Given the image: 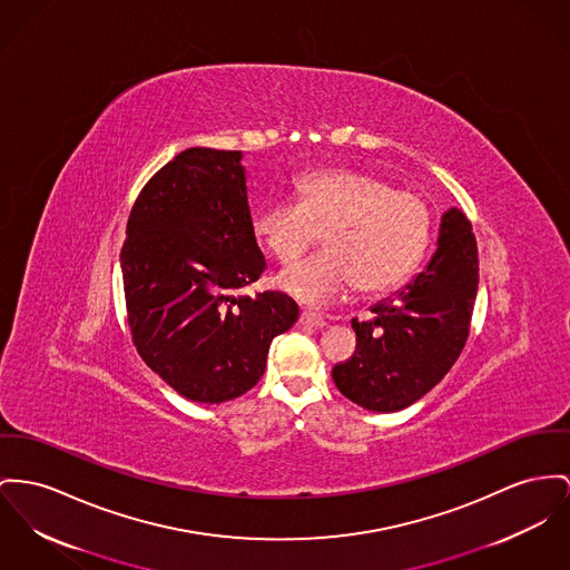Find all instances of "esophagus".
<instances>
[{
  "label": "esophagus",
  "instance_id": "1",
  "mask_svg": "<svg viewBox=\"0 0 570 570\" xmlns=\"http://www.w3.org/2000/svg\"><path fill=\"white\" fill-rule=\"evenodd\" d=\"M301 324L303 326H311V328H324L326 326V320L317 313H311V311H303L301 313Z\"/></svg>",
  "mask_w": 570,
  "mask_h": 570
}]
</instances>
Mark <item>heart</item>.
Wrapping results in <instances>:
<instances>
[{
  "instance_id": "heart-1",
  "label": "heart",
  "mask_w": 570,
  "mask_h": 570,
  "mask_svg": "<svg viewBox=\"0 0 570 570\" xmlns=\"http://www.w3.org/2000/svg\"><path fill=\"white\" fill-rule=\"evenodd\" d=\"M255 235L281 264L298 259L324 233L326 250L287 267L278 285L296 301L337 303L354 285L380 294L417 267L432 228L428 203L367 173L324 170L304 177L298 203L264 200L253 214Z\"/></svg>"
}]
</instances>
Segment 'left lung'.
<instances>
[{"mask_svg":"<svg viewBox=\"0 0 570 570\" xmlns=\"http://www.w3.org/2000/svg\"><path fill=\"white\" fill-rule=\"evenodd\" d=\"M478 276L475 235L454 207L443 216L428 267L393 298L376 304L374 320H352L356 350L333 367L343 395L367 411L393 413L436 386L469 337Z\"/></svg>","mask_w":570,"mask_h":570,"instance_id":"left-lung-1","label":"left lung"}]
</instances>
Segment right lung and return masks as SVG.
Segmentation results:
<instances>
[{
	"label": "right lung",
	"mask_w": 570,
	"mask_h": 570,
	"mask_svg": "<svg viewBox=\"0 0 570 570\" xmlns=\"http://www.w3.org/2000/svg\"><path fill=\"white\" fill-rule=\"evenodd\" d=\"M239 159L203 147L175 155L138 194L120 250L131 342L191 402L220 404L253 389L269 343L298 320L285 294L233 296L267 267Z\"/></svg>",
	"instance_id": "right-lung-1"
}]
</instances>
